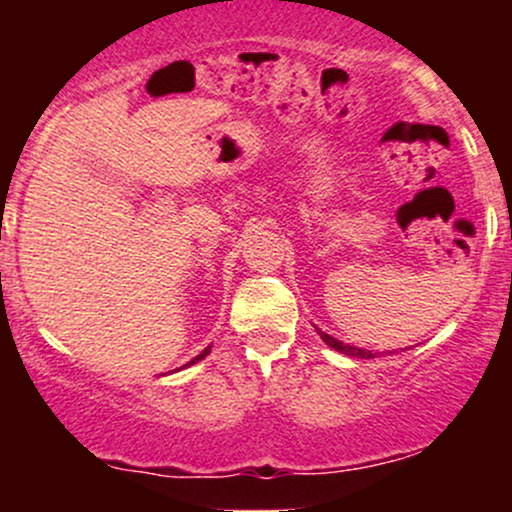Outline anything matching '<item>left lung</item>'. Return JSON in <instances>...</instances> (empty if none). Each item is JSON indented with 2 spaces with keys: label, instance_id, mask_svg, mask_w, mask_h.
<instances>
[{
  "label": "left lung",
  "instance_id": "left-lung-1",
  "mask_svg": "<svg viewBox=\"0 0 512 512\" xmlns=\"http://www.w3.org/2000/svg\"><path fill=\"white\" fill-rule=\"evenodd\" d=\"M317 334H320L322 342H325L327 346H332L334 351H342V354H346V356H356V358H375L373 351H368V349H358V346L342 344V342H339V339H334V337H330V334H325V332H320V330H317Z\"/></svg>",
  "mask_w": 512,
  "mask_h": 512
}]
</instances>
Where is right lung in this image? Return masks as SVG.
<instances>
[{
  "instance_id": "1",
  "label": "right lung",
  "mask_w": 512,
  "mask_h": 512,
  "mask_svg": "<svg viewBox=\"0 0 512 512\" xmlns=\"http://www.w3.org/2000/svg\"><path fill=\"white\" fill-rule=\"evenodd\" d=\"M207 354H209V349H204V351H202V354H199V356H195V358H192V361H190V363H187V366H192V363L202 361V358H204V356H207Z\"/></svg>"
}]
</instances>
